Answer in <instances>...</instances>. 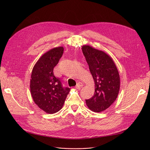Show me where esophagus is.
<instances>
[{"label": "esophagus", "instance_id": "34e87169", "mask_svg": "<svg viewBox=\"0 0 150 150\" xmlns=\"http://www.w3.org/2000/svg\"><path fill=\"white\" fill-rule=\"evenodd\" d=\"M83 84L82 82H78V83H76V88H79L80 87H83Z\"/></svg>", "mask_w": 150, "mask_h": 150}]
</instances>
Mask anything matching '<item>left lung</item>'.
<instances>
[{
    "instance_id": "left-lung-1",
    "label": "left lung",
    "mask_w": 150,
    "mask_h": 150,
    "mask_svg": "<svg viewBox=\"0 0 150 150\" xmlns=\"http://www.w3.org/2000/svg\"><path fill=\"white\" fill-rule=\"evenodd\" d=\"M82 53L89 66L95 83L94 96L85 100L93 112L106 110L116 100L120 90V76L112 58L105 52L83 45Z\"/></svg>"
}]
</instances>
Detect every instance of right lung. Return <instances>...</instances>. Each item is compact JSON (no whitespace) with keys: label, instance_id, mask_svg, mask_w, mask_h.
<instances>
[{"label":"right lung","instance_id":"add662e5","mask_svg":"<svg viewBox=\"0 0 150 150\" xmlns=\"http://www.w3.org/2000/svg\"><path fill=\"white\" fill-rule=\"evenodd\" d=\"M63 47L49 50L38 60L33 69L30 79L31 94L34 103L49 114L59 112L70 91L63 88L60 79L54 76L53 69L63 53Z\"/></svg>","mask_w":150,"mask_h":150}]
</instances>
